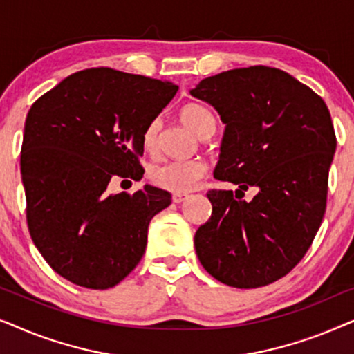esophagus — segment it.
<instances>
[{
  "mask_svg": "<svg viewBox=\"0 0 354 354\" xmlns=\"http://www.w3.org/2000/svg\"><path fill=\"white\" fill-rule=\"evenodd\" d=\"M187 198H188L187 193H174V195H172V201H174V203H182V201H185Z\"/></svg>",
  "mask_w": 354,
  "mask_h": 354,
  "instance_id": "1",
  "label": "esophagus"
}]
</instances>
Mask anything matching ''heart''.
Returning a JSON list of instances; mask_svg holds the SVG:
<instances>
[{"label": "heart", "instance_id": "heart-1", "mask_svg": "<svg viewBox=\"0 0 354 354\" xmlns=\"http://www.w3.org/2000/svg\"><path fill=\"white\" fill-rule=\"evenodd\" d=\"M182 122L192 129L198 137L206 140L216 133L217 120L214 114L203 104L188 103L180 109ZM161 119H153L143 132V147L148 151H154L159 143L161 133ZM206 162L201 159H180V161H166L149 169V182L154 187L171 193H188L196 188L206 174Z\"/></svg>", "mask_w": 354, "mask_h": 354}]
</instances>
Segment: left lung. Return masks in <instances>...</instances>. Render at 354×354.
<instances>
[{
  "mask_svg": "<svg viewBox=\"0 0 354 354\" xmlns=\"http://www.w3.org/2000/svg\"><path fill=\"white\" fill-rule=\"evenodd\" d=\"M190 93L225 124L214 177L240 193L259 188L251 202L207 193L212 212L195 234L196 256L229 287H264L303 259L321 227L337 148L330 113L309 86L268 66L221 72Z\"/></svg>",
  "mask_w": 354,
  "mask_h": 354,
  "instance_id": "obj_1",
  "label": "left lung"
}]
</instances>
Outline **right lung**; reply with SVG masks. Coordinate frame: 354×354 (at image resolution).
Instances as JSON below:
<instances>
[{"mask_svg": "<svg viewBox=\"0 0 354 354\" xmlns=\"http://www.w3.org/2000/svg\"><path fill=\"white\" fill-rule=\"evenodd\" d=\"M177 90L172 82L93 67L32 104L21 149L27 224L61 277L106 290L140 263L149 221L171 205V193L106 188L113 177H143V132Z\"/></svg>", "mask_w": 354, "mask_h": 354, "instance_id": "1", "label": "right lung"}]
</instances>
